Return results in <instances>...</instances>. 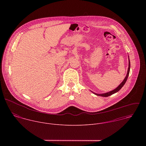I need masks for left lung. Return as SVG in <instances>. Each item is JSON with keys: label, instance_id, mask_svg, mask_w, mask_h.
<instances>
[{"label": "left lung", "instance_id": "obj_1", "mask_svg": "<svg viewBox=\"0 0 146 146\" xmlns=\"http://www.w3.org/2000/svg\"><path fill=\"white\" fill-rule=\"evenodd\" d=\"M128 60H129V66H128V68H127V74L125 76V79H124V80L121 82V83L116 88H115L114 90H112L109 92H107V93H102V94H97V93H96L92 91H91L93 94H96V96H101V97H108L115 93H117L118 92L121 88L124 85L127 79V78H128V76H129V72H130V60H129V57L128 56Z\"/></svg>", "mask_w": 146, "mask_h": 146}]
</instances>
